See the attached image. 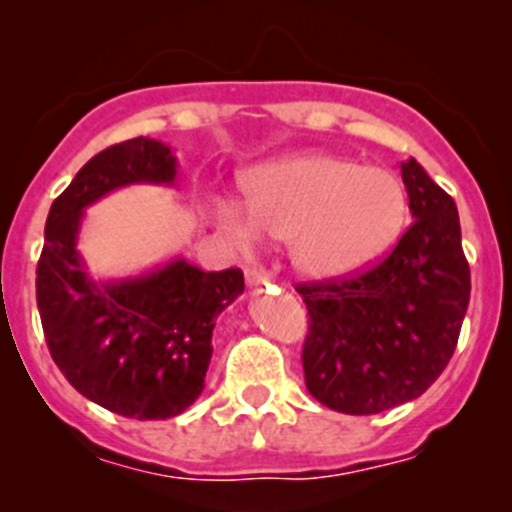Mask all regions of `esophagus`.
<instances>
[{"mask_svg":"<svg viewBox=\"0 0 512 512\" xmlns=\"http://www.w3.org/2000/svg\"><path fill=\"white\" fill-rule=\"evenodd\" d=\"M245 282H247V287H262V285H267V282H270V275H267L262 267H247Z\"/></svg>","mask_w":512,"mask_h":512,"instance_id":"obj_1","label":"esophagus"}]
</instances>
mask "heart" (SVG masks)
<instances>
[{
    "instance_id": "1",
    "label": "heart",
    "mask_w": 512,
    "mask_h": 512,
    "mask_svg": "<svg viewBox=\"0 0 512 512\" xmlns=\"http://www.w3.org/2000/svg\"><path fill=\"white\" fill-rule=\"evenodd\" d=\"M247 208L220 200L215 220L232 247L262 232L289 240L294 267L312 280H342L379 262L401 237L409 200L384 168L334 153L272 160L245 178Z\"/></svg>"
}]
</instances>
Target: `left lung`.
Masks as SVG:
<instances>
[{
  "label": "left lung",
  "mask_w": 512,
  "mask_h": 512,
  "mask_svg": "<svg viewBox=\"0 0 512 512\" xmlns=\"http://www.w3.org/2000/svg\"><path fill=\"white\" fill-rule=\"evenodd\" d=\"M401 178L414 223L394 250L361 275L297 287L309 312L304 384L342 414L418 399L456 352L471 299L456 203L414 158Z\"/></svg>",
  "instance_id": "left-lung-1"
}]
</instances>
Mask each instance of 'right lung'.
<instances>
[{"mask_svg": "<svg viewBox=\"0 0 512 512\" xmlns=\"http://www.w3.org/2000/svg\"><path fill=\"white\" fill-rule=\"evenodd\" d=\"M175 180V156L153 138L96 153L51 203L36 265V304L51 359L86 399L118 416H178L205 386L215 319L245 289L237 267L203 272L173 260L148 275L96 282L76 250L84 210L131 183Z\"/></svg>", "mask_w": 512, "mask_h": 512, "instance_id": "add662e5", "label": "right lung"}]
</instances>
